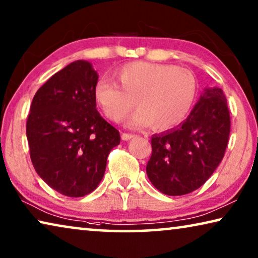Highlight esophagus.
Listing matches in <instances>:
<instances>
[{
  "instance_id": "esophagus-1",
  "label": "esophagus",
  "mask_w": 258,
  "mask_h": 258,
  "mask_svg": "<svg viewBox=\"0 0 258 258\" xmlns=\"http://www.w3.org/2000/svg\"><path fill=\"white\" fill-rule=\"evenodd\" d=\"M132 138H134L133 134H128V133H122L121 134V140H124V141H127L130 139H132Z\"/></svg>"
}]
</instances>
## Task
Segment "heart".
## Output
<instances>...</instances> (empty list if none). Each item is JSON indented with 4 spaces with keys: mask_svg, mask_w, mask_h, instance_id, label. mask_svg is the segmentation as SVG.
Segmentation results:
<instances>
[{
    "mask_svg": "<svg viewBox=\"0 0 258 258\" xmlns=\"http://www.w3.org/2000/svg\"><path fill=\"white\" fill-rule=\"evenodd\" d=\"M117 83L99 79L94 88L96 104L112 121H120L132 109L134 127L154 125L169 130L180 124L189 113L196 97V80L189 71L171 64L136 61L116 73Z\"/></svg>",
    "mask_w": 258,
    "mask_h": 258,
    "instance_id": "obj_1",
    "label": "heart"
}]
</instances>
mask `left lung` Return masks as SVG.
<instances>
[{
    "mask_svg": "<svg viewBox=\"0 0 258 258\" xmlns=\"http://www.w3.org/2000/svg\"><path fill=\"white\" fill-rule=\"evenodd\" d=\"M230 118L224 91L205 88L183 122L152 137V156L146 171L157 190L183 196L211 177L225 155Z\"/></svg>",
    "mask_w": 258,
    "mask_h": 258,
    "instance_id": "1",
    "label": "left lung"
}]
</instances>
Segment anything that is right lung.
I'll return each instance as SVG.
<instances>
[{
  "instance_id": "add662e5",
  "label": "right lung",
  "mask_w": 258,
  "mask_h": 258,
  "mask_svg": "<svg viewBox=\"0 0 258 258\" xmlns=\"http://www.w3.org/2000/svg\"><path fill=\"white\" fill-rule=\"evenodd\" d=\"M97 72L76 60L55 73L34 95L26 122L31 161L53 190L68 197L94 191L107 155L120 144L118 131L96 110Z\"/></svg>"
}]
</instances>
